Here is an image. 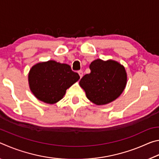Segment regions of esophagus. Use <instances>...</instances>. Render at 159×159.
<instances>
[{"mask_svg":"<svg viewBox=\"0 0 159 159\" xmlns=\"http://www.w3.org/2000/svg\"><path fill=\"white\" fill-rule=\"evenodd\" d=\"M78 73H79V74L80 78V79H81L82 76H83V72L82 70H80V71H78Z\"/></svg>","mask_w":159,"mask_h":159,"instance_id":"34e87169","label":"esophagus"}]
</instances>
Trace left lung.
<instances>
[{
	"mask_svg": "<svg viewBox=\"0 0 159 159\" xmlns=\"http://www.w3.org/2000/svg\"><path fill=\"white\" fill-rule=\"evenodd\" d=\"M90 73L79 84L88 99L98 105L107 104L120 95L127 83V74L121 64L114 60L98 59L90 65Z\"/></svg>",
	"mask_w": 159,
	"mask_h": 159,
	"instance_id": "left-lung-1",
	"label": "left lung"
}]
</instances>
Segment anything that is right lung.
<instances>
[{
  "label": "right lung",
  "mask_w": 159,
  "mask_h": 159,
  "mask_svg": "<svg viewBox=\"0 0 159 159\" xmlns=\"http://www.w3.org/2000/svg\"><path fill=\"white\" fill-rule=\"evenodd\" d=\"M80 79L66 64L50 60L31 69L29 83L31 92L39 100L54 104L62 99L66 89Z\"/></svg>",
  "instance_id": "right-lung-1"
}]
</instances>
